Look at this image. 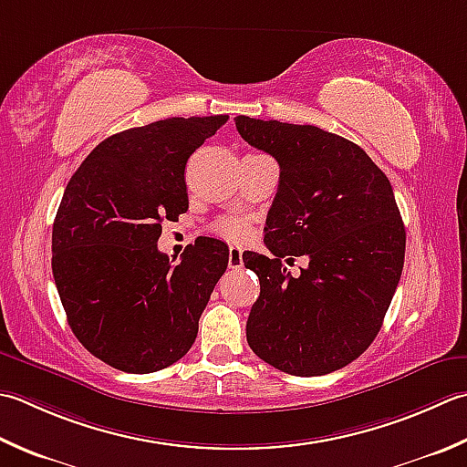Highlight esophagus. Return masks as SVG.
Segmentation results:
<instances>
[{
    "label": "esophagus",
    "instance_id": "obj_1",
    "mask_svg": "<svg viewBox=\"0 0 467 467\" xmlns=\"http://www.w3.org/2000/svg\"><path fill=\"white\" fill-rule=\"evenodd\" d=\"M228 267L231 269L243 267V251L239 246H231V249H228Z\"/></svg>",
    "mask_w": 467,
    "mask_h": 467
}]
</instances>
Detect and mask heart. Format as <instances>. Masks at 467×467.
<instances>
[{"label":"heart","instance_id":"heart-1","mask_svg":"<svg viewBox=\"0 0 467 467\" xmlns=\"http://www.w3.org/2000/svg\"><path fill=\"white\" fill-rule=\"evenodd\" d=\"M214 234L221 236L224 241L231 243H243L249 239L251 224L244 218H224L214 224Z\"/></svg>","mask_w":467,"mask_h":467}]
</instances>
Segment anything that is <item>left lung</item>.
Returning <instances> with one entry per match:
<instances>
[{
  "instance_id": "obj_1",
  "label": "left lung",
  "mask_w": 467,
  "mask_h": 467,
  "mask_svg": "<svg viewBox=\"0 0 467 467\" xmlns=\"http://www.w3.org/2000/svg\"><path fill=\"white\" fill-rule=\"evenodd\" d=\"M236 131L279 163L265 226L273 257L246 251L261 281L246 342L271 367L319 377L368 348L405 263V224L389 178L367 151L314 125L239 115ZM307 254L297 278L282 259Z\"/></svg>"
}]
</instances>
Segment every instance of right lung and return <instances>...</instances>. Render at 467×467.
<instances>
[{"instance_id":"1","label":"right lung","mask_w":467,"mask_h":467,"mask_svg":"<svg viewBox=\"0 0 467 467\" xmlns=\"http://www.w3.org/2000/svg\"><path fill=\"white\" fill-rule=\"evenodd\" d=\"M228 115L171 117L100 141L64 190L52 273L72 332L109 367L148 374L184 356L228 265L200 236L178 265L158 249L163 221L188 210L186 161Z\"/></svg>"}]
</instances>
